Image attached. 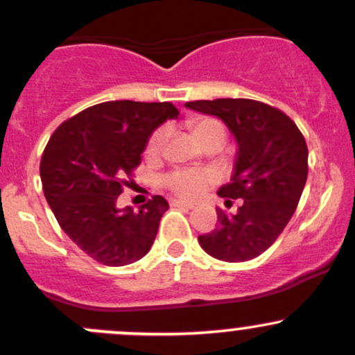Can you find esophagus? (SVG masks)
<instances>
[{"label":"esophagus","instance_id":"34e87169","mask_svg":"<svg viewBox=\"0 0 355 355\" xmlns=\"http://www.w3.org/2000/svg\"><path fill=\"white\" fill-rule=\"evenodd\" d=\"M171 206L184 207V209H194V204L189 202V200H182V199H173L171 200Z\"/></svg>","mask_w":355,"mask_h":355}]
</instances>
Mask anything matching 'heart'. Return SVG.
Returning a JSON list of instances; mask_svg holds the SVG:
<instances>
[{
    "mask_svg": "<svg viewBox=\"0 0 355 355\" xmlns=\"http://www.w3.org/2000/svg\"><path fill=\"white\" fill-rule=\"evenodd\" d=\"M189 128L192 130V135L198 139L199 144L206 146L209 142H218L223 144L227 137V128L216 118H194L189 121ZM166 128H157L153 132L146 144V156L149 159H157L163 153L164 142H166ZM214 173L209 170H198V168H180L164 177V185L170 189L173 194L180 196L185 199H194L202 194L207 187L214 182Z\"/></svg>",
    "mask_w": 355,
    "mask_h": 355,
    "instance_id": "1",
    "label": "heart"
}]
</instances>
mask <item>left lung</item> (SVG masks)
Returning a JSON list of instances; mask_svg holds the SVG:
<instances>
[{
    "label": "left lung",
    "mask_w": 355,
    "mask_h": 355,
    "mask_svg": "<svg viewBox=\"0 0 355 355\" xmlns=\"http://www.w3.org/2000/svg\"><path fill=\"white\" fill-rule=\"evenodd\" d=\"M185 106L218 116L237 141L234 175L218 196L241 199L237 213L218 209V225L199 235L209 256L242 263L263 254L284 232L307 180V144L284 111L254 99L191 101Z\"/></svg>",
    "instance_id": "obj_1"
}]
</instances>
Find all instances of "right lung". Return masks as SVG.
<instances>
[{"mask_svg": "<svg viewBox=\"0 0 355 355\" xmlns=\"http://www.w3.org/2000/svg\"><path fill=\"white\" fill-rule=\"evenodd\" d=\"M178 118L171 103L108 101L63 121L41 159L44 198L68 237L106 266L144 257L155 242L166 199L155 196L134 211L116 207L153 132Z\"/></svg>", "mask_w": 355, "mask_h": 355, "instance_id": "right-lung-1", "label": "right lung"}]
</instances>
